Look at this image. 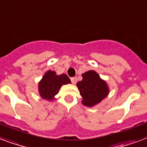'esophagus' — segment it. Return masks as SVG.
Masks as SVG:
<instances>
[{"instance_id": "1", "label": "esophagus", "mask_w": 147, "mask_h": 147, "mask_svg": "<svg viewBox=\"0 0 147 147\" xmlns=\"http://www.w3.org/2000/svg\"><path fill=\"white\" fill-rule=\"evenodd\" d=\"M71 82L73 84H75L77 83V77H71Z\"/></svg>"}]
</instances>
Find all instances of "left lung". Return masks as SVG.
<instances>
[{"label":"left lung","mask_w":147,"mask_h":147,"mask_svg":"<svg viewBox=\"0 0 147 147\" xmlns=\"http://www.w3.org/2000/svg\"><path fill=\"white\" fill-rule=\"evenodd\" d=\"M83 79L77 84L82 96V104L93 107L105 99L110 93L107 82L101 79L94 70H89L82 74Z\"/></svg>","instance_id":"8db88e82"}]
</instances>
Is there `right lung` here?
Listing matches in <instances>:
<instances>
[{
  "mask_svg": "<svg viewBox=\"0 0 147 147\" xmlns=\"http://www.w3.org/2000/svg\"><path fill=\"white\" fill-rule=\"evenodd\" d=\"M70 83L67 75H57L53 70H47L38 83L40 96L48 101L54 100L61 86Z\"/></svg>",
  "mask_w": 147,
  "mask_h": 147,
  "instance_id": "right-lung-1",
  "label": "right lung"
}]
</instances>
